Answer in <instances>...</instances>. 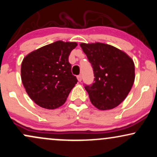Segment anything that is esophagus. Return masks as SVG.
I'll list each match as a JSON object with an SVG mask.
<instances>
[{
    "mask_svg": "<svg viewBox=\"0 0 157 157\" xmlns=\"http://www.w3.org/2000/svg\"><path fill=\"white\" fill-rule=\"evenodd\" d=\"M77 78L79 82H81V80H82V76H81V75H78V76L77 77Z\"/></svg>",
    "mask_w": 157,
    "mask_h": 157,
    "instance_id": "obj_1",
    "label": "esophagus"
}]
</instances>
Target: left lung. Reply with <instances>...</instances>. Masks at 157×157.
<instances>
[{
  "mask_svg": "<svg viewBox=\"0 0 157 157\" xmlns=\"http://www.w3.org/2000/svg\"><path fill=\"white\" fill-rule=\"evenodd\" d=\"M92 66L94 82L86 86L91 102L100 110L120 105L130 92L135 79L134 61L125 52L111 45L80 44Z\"/></svg>",
  "mask_w": 157,
  "mask_h": 157,
  "instance_id": "obj_1",
  "label": "left lung"
}]
</instances>
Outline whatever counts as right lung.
<instances>
[{"label":"right lung","mask_w":157,"mask_h":157,"mask_svg":"<svg viewBox=\"0 0 157 157\" xmlns=\"http://www.w3.org/2000/svg\"><path fill=\"white\" fill-rule=\"evenodd\" d=\"M75 42L58 40L32 52L21 64V80L30 98L46 109H55L66 101L77 82L71 74L68 56Z\"/></svg>","instance_id":"right-lung-1"}]
</instances>
